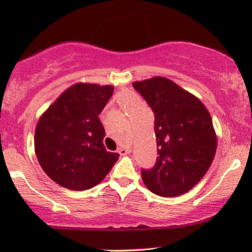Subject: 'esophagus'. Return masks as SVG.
I'll return each mask as SVG.
<instances>
[{
	"label": "esophagus",
	"mask_w": 252,
	"mask_h": 252,
	"mask_svg": "<svg viewBox=\"0 0 252 252\" xmlns=\"http://www.w3.org/2000/svg\"><path fill=\"white\" fill-rule=\"evenodd\" d=\"M117 152L120 153L121 155H126L131 152V148H130V147H121V148H118Z\"/></svg>",
	"instance_id": "34e87169"
}]
</instances>
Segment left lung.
Wrapping results in <instances>:
<instances>
[{
  "mask_svg": "<svg viewBox=\"0 0 252 252\" xmlns=\"http://www.w3.org/2000/svg\"><path fill=\"white\" fill-rule=\"evenodd\" d=\"M155 115L158 161L142 169L150 192L161 196L187 193L204 178L215 158L217 134L209 110L194 94L164 77L134 82Z\"/></svg>",
  "mask_w": 252,
  "mask_h": 252,
  "instance_id": "1",
  "label": "left lung"
}]
</instances>
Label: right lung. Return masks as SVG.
Wrapping results in <instances>:
<instances>
[{
  "label": "right lung",
  "mask_w": 252,
  "mask_h": 252,
  "mask_svg": "<svg viewBox=\"0 0 252 252\" xmlns=\"http://www.w3.org/2000/svg\"><path fill=\"white\" fill-rule=\"evenodd\" d=\"M112 85L76 83L66 89L37 121L34 149L40 166L54 182L72 190L99 184L118 160L108 152L100 112Z\"/></svg>",
  "instance_id": "right-lung-1"
}]
</instances>
